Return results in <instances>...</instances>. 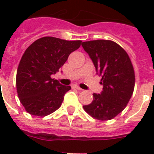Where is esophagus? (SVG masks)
Listing matches in <instances>:
<instances>
[{
  "instance_id": "esophagus-1",
  "label": "esophagus",
  "mask_w": 154,
  "mask_h": 154,
  "mask_svg": "<svg viewBox=\"0 0 154 154\" xmlns=\"http://www.w3.org/2000/svg\"><path fill=\"white\" fill-rule=\"evenodd\" d=\"M73 88H76V89H77L78 91H82V88H81L80 87H78L77 85H74Z\"/></svg>"
}]
</instances>
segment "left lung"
I'll return each instance as SVG.
<instances>
[{
  "mask_svg": "<svg viewBox=\"0 0 154 154\" xmlns=\"http://www.w3.org/2000/svg\"><path fill=\"white\" fill-rule=\"evenodd\" d=\"M102 77L100 94L93 93L90 104L83 106L90 116L107 121L115 118L127 106L133 95L135 75L131 60L125 50L112 41L95 40L82 43Z\"/></svg>",
  "mask_w": 154,
  "mask_h": 154,
  "instance_id": "8db88e82",
  "label": "left lung"
}]
</instances>
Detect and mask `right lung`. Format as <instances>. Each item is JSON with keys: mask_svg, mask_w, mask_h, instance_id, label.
<instances>
[{"mask_svg": "<svg viewBox=\"0 0 154 154\" xmlns=\"http://www.w3.org/2000/svg\"><path fill=\"white\" fill-rule=\"evenodd\" d=\"M82 41H66L45 36L35 41L25 51L17 72V90L26 111L44 117L61 107L64 95L71 89L51 78Z\"/></svg>", "mask_w": 154, "mask_h": 154, "instance_id": "obj_1", "label": "right lung"}]
</instances>
